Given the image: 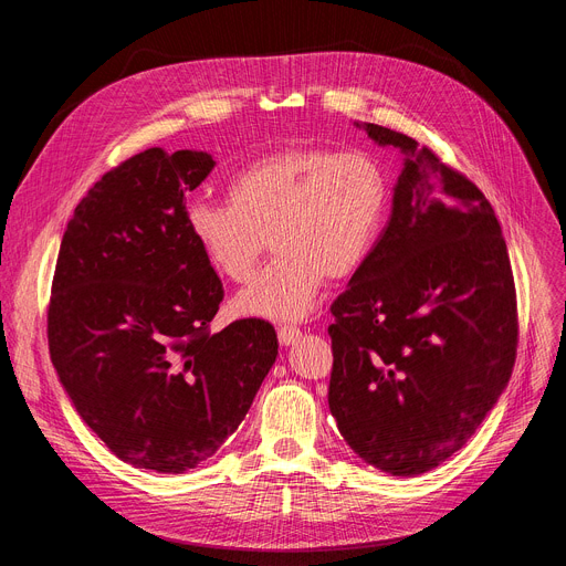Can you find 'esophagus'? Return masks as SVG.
<instances>
[{
    "label": "esophagus",
    "mask_w": 566,
    "mask_h": 566,
    "mask_svg": "<svg viewBox=\"0 0 566 566\" xmlns=\"http://www.w3.org/2000/svg\"><path fill=\"white\" fill-rule=\"evenodd\" d=\"M277 337H280V344H282V346H293V344L301 342L303 333H301V328H295V325H286V323H284V325H280Z\"/></svg>",
    "instance_id": "obj_1"
}]
</instances>
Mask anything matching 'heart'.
<instances>
[{"label": "heart", "mask_w": 566, "mask_h": 566, "mask_svg": "<svg viewBox=\"0 0 566 566\" xmlns=\"http://www.w3.org/2000/svg\"><path fill=\"white\" fill-rule=\"evenodd\" d=\"M227 197L188 203L195 245L213 273L241 284L273 243L275 259L238 295L235 312L295 321L328 275L344 280L367 263L388 220L390 181L371 154L291 146L238 169Z\"/></svg>", "instance_id": "obj_1"}]
</instances>
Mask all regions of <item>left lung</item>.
Wrapping results in <instances>:
<instances>
[{"label": "left lung", "instance_id": "1", "mask_svg": "<svg viewBox=\"0 0 566 566\" xmlns=\"http://www.w3.org/2000/svg\"><path fill=\"white\" fill-rule=\"evenodd\" d=\"M355 126L403 169L376 250L333 303L328 403L355 454L410 478L459 452L507 388L516 289L482 190L412 137Z\"/></svg>", "mask_w": 566, "mask_h": 566}]
</instances>
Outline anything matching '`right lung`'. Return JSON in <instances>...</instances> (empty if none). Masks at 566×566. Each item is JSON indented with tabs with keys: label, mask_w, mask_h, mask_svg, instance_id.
<instances>
[{
	"label": "right lung",
	"mask_w": 566,
	"mask_h": 566,
	"mask_svg": "<svg viewBox=\"0 0 566 566\" xmlns=\"http://www.w3.org/2000/svg\"><path fill=\"white\" fill-rule=\"evenodd\" d=\"M206 151L146 148L77 203L48 310L52 365L84 424L122 461L197 468L245 420L277 358L268 321L211 333L222 282L186 224Z\"/></svg>",
	"instance_id": "add662e5"
}]
</instances>
